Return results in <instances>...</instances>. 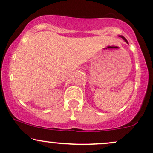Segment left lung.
I'll use <instances>...</instances> for the list:
<instances>
[{"label": "left lung", "instance_id": "1", "mask_svg": "<svg viewBox=\"0 0 153 153\" xmlns=\"http://www.w3.org/2000/svg\"><path fill=\"white\" fill-rule=\"evenodd\" d=\"M120 37H122V38H123V39H124V40H125V42H127V43H128V41H127V39H125V37H124V36H120Z\"/></svg>", "mask_w": 153, "mask_h": 153}]
</instances>
